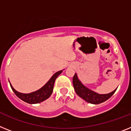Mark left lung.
<instances>
[{"label":"left lung","instance_id":"1","mask_svg":"<svg viewBox=\"0 0 131 131\" xmlns=\"http://www.w3.org/2000/svg\"><path fill=\"white\" fill-rule=\"evenodd\" d=\"M72 83H73V86L77 95H79L80 97L82 98V99H84L88 103L94 104V105L100 104L108 100L109 98L113 96V94L115 93L116 90V89L115 91H113V92L108 94H98L83 85L82 82L79 80L77 74L76 73L72 78Z\"/></svg>","mask_w":131,"mask_h":131}]
</instances>
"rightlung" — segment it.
<instances>
[{
    "label": "right lung",
    "mask_w": 131,
    "mask_h": 131,
    "mask_svg": "<svg viewBox=\"0 0 131 131\" xmlns=\"http://www.w3.org/2000/svg\"><path fill=\"white\" fill-rule=\"evenodd\" d=\"M62 72V71H60L56 72L55 74H53V76L50 78V80L41 89L35 91V92H33V93H28V94L19 93L13 87L10 83V86H11V89L13 92L19 99H20L26 103H29V104H37V103H41V102L45 101L50 97L52 91H53L54 84L56 79Z\"/></svg>",
    "instance_id": "add662e5"
}]
</instances>
